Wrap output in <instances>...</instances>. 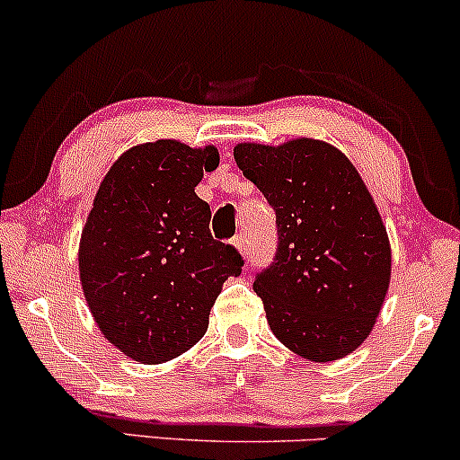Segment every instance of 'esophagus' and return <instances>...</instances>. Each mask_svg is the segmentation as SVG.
Here are the masks:
<instances>
[{"mask_svg":"<svg viewBox=\"0 0 460 460\" xmlns=\"http://www.w3.org/2000/svg\"><path fill=\"white\" fill-rule=\"evenodd\" d=\"M231 244H234L237 251H240V255H244V257H248L251 255V252H248V242H246V237L244 235H235L234 240H231Z\"/></svg>","mask_w":460,"mask_h":460,"instance_id":"obj_1","label":"esophagus"}]
</instances>
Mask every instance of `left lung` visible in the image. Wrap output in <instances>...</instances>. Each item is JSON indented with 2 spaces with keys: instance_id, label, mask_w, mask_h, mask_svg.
Listing matches in <instances>:
<instances>
[{
  "instance_id": "1",
  "label": "left lung",
  "mask_w": 460,
  "mask_h": 460,
  "mask_svg": "<svg viewBox=\"0 0 460 460\" xmlns=\"http://www.w3.org/2000/svg\"><path fill=\"white\" fill-rule=\"evenodd\" d=\"M235 164L277 214L274 261L255 277L268 324L311 361L350 355L372 331L392 277V246L372 194L329 142H242Z\"/></svg>"
}]
</instances>
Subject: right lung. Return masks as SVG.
<instances>
[{
	"instance_id": "right-lung-1",
	"label": "right lung",
	"mask_w": 460,
	"mask_h": 460,
	"mask_svg": "<svg viewBox=\"0 0 460 460\" xmlns=\"http://www.w3.org/2000/svg\"><path fill=\"white\" fill-rule=\"evenodd\" d=\"M216 146L177 140L131 146L97 190L79 240V281L105 340L142 363H162L205 335L240 252L209 234L194 188L218 166Z\"/></svg>"
}]
</instances>
